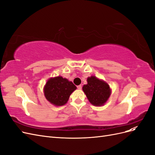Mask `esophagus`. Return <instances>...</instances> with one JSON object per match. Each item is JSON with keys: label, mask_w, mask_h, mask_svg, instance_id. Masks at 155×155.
I'll use <instances>...</instances> for the list:
<instances>
[{"label": "esophagus", "mask_w": 155, "mask_h": 155, "mask_svg": "<svg viewBox=\"0 0 155 155\" xmlns=\"http://www.w3.org/2000/svg\"><path fill=\"white\" fill-rule=\"evenodd\" d=\"M77 88H78V89H79V90H80V89H81L82 88V86L80 85H78V86H77Z\"/></svg>", "instance_id": "obj_1"}]
</instances>
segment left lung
<instances>
[{"label": "left lung", "instance_id": "left-lung-1", "mask_svg": "<svg viewBox=\"0 0 155 155\" xmlns=\"http://www.w3.org/2000/svg\"><path fill=\"white\" fill-rule=\"evenodd\" d=\"M83 91L93 105H104L110 95L109 85L95 76L87 78V84L83 87Z\"/></svg>", "mask_w": 155, "mask_h": 155}]
</instances>
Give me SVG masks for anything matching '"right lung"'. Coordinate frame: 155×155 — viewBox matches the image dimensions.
<instances>
[{
    "label": "right lung",
    "mask_w": 155,
    "mask_h": 155,
    "mask_svg": "<svg viewBox=\"0 0 155 155\" xmlns=\"http://www.w3.org/2000/svg\"><path fill=\"white\" fill-rule=\"evenodd\" d=\"M76 89L73 83L61 76L49 79L44 88L45 96L55 106L66 104L72 92Z\"/></svg>",
    "instance_id": "add662e5"
}]
</instances>
